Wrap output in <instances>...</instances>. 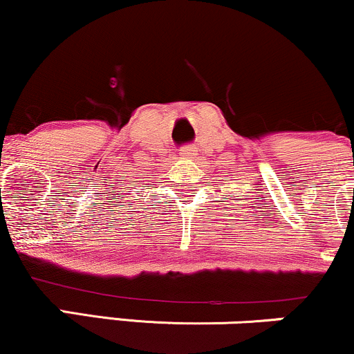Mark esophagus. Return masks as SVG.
<instances>
[{"mask_svg": "<svg viewBox=\"0 0 354 354\" xmlns=\"http://www.w3.org/2000/svg\"><path fill=\"white\" fill-rule=\"evenodd\" d=\"M194 154H196V153H194L193 146H185V148L181 149V156L183 158H193Z\"/></svg>", "mask_w": 354, "mask_h": 354, "instance_id": "esophagus-1", "label": "esophagus"}]
</instances>
